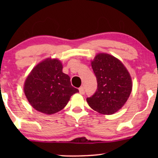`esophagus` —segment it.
I'll use <instances>...</instances> for the list:
<instances>
[{"instance_id": "1", "label": "esophagus", "mask_w": 158, "mask_h": 158, "mask_svg": "<svg viewBox=\"0 0 158 158\" xmlns=\"http://www.w3.org/2000/svg\"><path fill=\"white\" fill-rule=\"evenodd\" d=\"M79 92L80 94L83 95L84 94H85V90H84V88L83 87H81L79 88Z\"/></svg>"}]
</instances>
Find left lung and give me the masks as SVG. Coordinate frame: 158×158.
<instances>
[{
    "mask_svg": "<svg viewBox=\"0 0 158 158\" xmlns=\"http://www.w3.org/2000/svg\"><path fill=\"white\" fill-rule=\"evenodd\" d=\"M97 89L86 101L90 108L103 114H112L122 108L131 94L130 75L120 60L108 54H98L91 62Z\"/></svg>",
    "mask_w": 158,
    "mask_h": 158,
    "instance_id": "8db88e82",
    "label": "left lung"
}]
</instances>
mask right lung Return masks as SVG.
<instances>
[{"label": "right lung", "mask_w": 158, "mask_h": 158, "mask_svg": "<svg viewBox=\"0 0 158 158\" xmlns=\"http://www.w3.org/2000/svg\"><path fill=\"white\" fill-rule=\"evenodd\" d=\"M78 89L62 73L58 60L47 59L34 68L24 84L26 96L34 109L47 114L61 111Z\"/></svg>", "instance_id": "1"}]
</instances>
